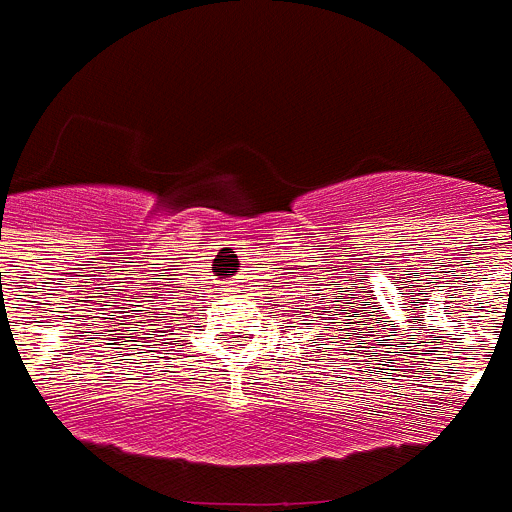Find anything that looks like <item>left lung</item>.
I'll use <instances>...</instances> for the list:
<instances>
[{"label":"left lung","instance_id":"obj_1","mask_svg":"<svg viewBox=\"0 0 512 512\" xmlns=\"http://www.w3.org/2000/svg\"><path fill=\"white\" fill-rule=\"evenodd\" d=\"M336 284V281H334ZM318 286V284H315ZM313 292H323V289H313ZM310 297L315 299V302H318V307H313V315L315 318H321V323H323V328H331V326H339V331H347V326H352V321H357V318H360V315H355V302H347V297H344V305H331V299L328 297H318V294H310ZM326 298V303H321L320 299ZM357 299V297H355ZM299 302H302V299H299ZM334 302H342V297H334ZM350 304L351 307L347 308L346 305ZM307 305H310V302H307ZM299 310V307H297ZM302 318H305V315H302ZM307 326H310V323H307Z\"/></svg>","mask_w":512,"mask_h":512}]
</instances>
